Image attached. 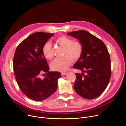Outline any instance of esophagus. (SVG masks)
<instances>
[{"mask_svg": "<svg viewBox=\"0 0 126 126\" xmlns=\"http://www.w3.org/2000/svg\"><path fill=\"white\" fill-rule=\"evenodd\" d=\"M66 72H62L61 73V75H62V76H64V75H66Z\"/></svg>", "mask_w": 126, "mask_h": 126, "instance_id": "esophagus-1", "label": "esophagus"}]
</instances>
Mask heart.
<instances>
[{
  "label": "heart",
  "mask_w": 126,
  "mask_h": 126,
  "mask_svg": "<svg viewBox=\"0 0 126 126\" xmlns=\"http://www.w3.org/2000/svg\"><path fill=\"white\" fill-rule=\"evenodd\" d=\"M55 42L64 47L63 54L64 56L55 58L51 63V67L55 71H66L71 64L72 60L77 61L81 57L83 45L80 42L73 41L71 39L65 36L57 38ZM42 51L46 59L51 60L52 58L51 45L49 42H46L43 45Z\"/></svg>",
  "instance_id": "b5f03b06"
}]
</instances>
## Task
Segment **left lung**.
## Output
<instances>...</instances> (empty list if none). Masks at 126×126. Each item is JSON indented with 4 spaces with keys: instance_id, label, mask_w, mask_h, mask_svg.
Listing matches in <instances>:
<instances>
[{
    "instance_id": "left-lung-1",
    "label": "left lung",
    "mask_w": 126,
    "mask_h": 126,
    "mask_svg": "<svg viewBox=\"0 0 126 126\" xmlns=\"http://www.w3.org/2000/svg\"><path fill=\"white\" fill-rule=\"evenodd\" d=\"M67 35L79 40L83 45L81 57L74 64V68L82 71L76 73L74 89L86 99L100 96L107 87L111 75L110 57L104 43L89 32L80 30ZM83 72L87 75L83 76Z\"/></svg>"
}]
</instances>
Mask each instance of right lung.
<instances>
[{
  "label": "right lung",
  "mask_w": 126,
  "mask_h": 126,
  "mask_svg": "<svg viewBox=\"0 0 126 126\" xmlns=\"http://www.w3.org/2000/svg\"><path fill=\"white\" fill-rule=\"evenodd\" d=\"M54 34L37 32L29 36L16 48L13 59V69L17 83L23 93L29 98L40 101L48 98L57 89L59 72L49 71L47 61L42 48ZM44 72V79L39 77Z\"/></svg>",
  "instance_id": "right-lung-1"
}]
</instances>
